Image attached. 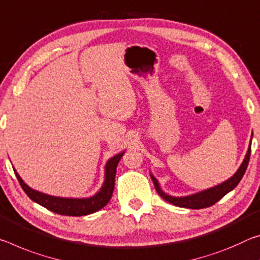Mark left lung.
Here are the masks:
<instances>
[{"label": "left lung", "mask_w": 260, "mask_h": 260, "mask_svg": "<svg viewBox=\"0 0 260 260\" xmlns=\"http://www.w3.org/2000/svg\"><path fill=\"white\" fill-rule=\"evenodd\" d=\"M251 140H252V136H251ZM250 154H251V142L248 148V152H246L245 158L243 162L240 166V168L237 169V172L234 174V175L228 178L227 181H224L220 184L213 186V188L203 190L201 192L184 196V197H174V196H169L166 192H164L160 188V184L156 178L150 174L151 178L153 181V184L155 186L156 192H158L161 197H162L166 202H168L173 205L178 206V207H185V208H192V210H199V208H205L214 205L216 202H219L223 196H226L228 192H231L237 186L238 183L243 177L246 167H248L249 160H250Z\"/></svg>", "instance_id": "1"}]
</instances>
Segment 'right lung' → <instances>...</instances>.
I'll return each instance as SVG.
<instances>
[{"label": "right lung", "mask_w": 260, "mask_h": 260, "mask_svg": "<svg viewBox=\"0 0 260 260\" xmlns=\"http://www.w3.org/2000/svg\"><path fill=\"white\" fill-rule=\"evenodd\" d=\"M123 154H124V152L118 153V154L114 155L113 158H110L107 161V164L105 166L104 184H102L101 189L94 196L88 198H63L39 192V191L29 188L26 183L22 180V177L18 175L16 169L14 167L12 168H14V172L23 190L25 191V193L34 203L39 204V205L46 207L47 210L52 211L54 213L68 216H82L94 213V212L101 210L110 201L115 186L116 167Z\"/></svg>", "instance_id": "add662e5"}]
</instances>
